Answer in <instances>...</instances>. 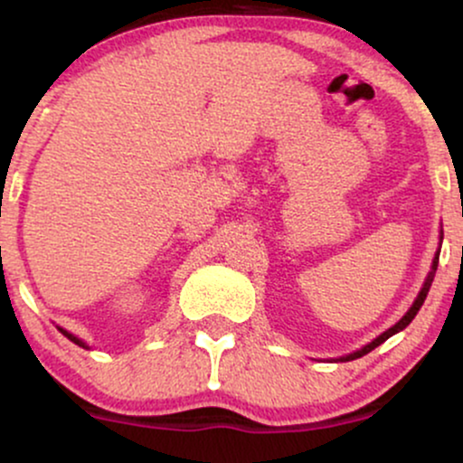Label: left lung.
Masks as SVG:
<instances>
[{
    "mask_svg": "<svg viewBox=\"0 0 463 463\" xmlns=\"http://www.w3.org/2000/svg\"><path fill=\"white\" fill-rule=\"evenodd\" d=\"M438 261H439V252L435 254V259H433V265H431V272H429V276H427V280H424V285H422V289H420V294H418V298H416V302H413L411 305V309H409L405 316L401 317V322H396L394 326L392 328H387V331L383 333V335H379V337L374 339V342H370L368 346H364L361 350H357V353H353V354H348V357H342V361H353V359H359V357H364V354H368L370 350H374L376 346H381V344L385 342V339H390L392 335H396L398 331H402V328L405 326H409V322L413 320V317H416V313L420 311V307H422V302H424V298H427V294H429V289H431V283H433V276H435V269H438Z\"/></svg>",
    "mask_w": 463,
    "mask_h": 463,
    "instance_id": "obj_1",
    "label": "left lung"
}]
</instances>
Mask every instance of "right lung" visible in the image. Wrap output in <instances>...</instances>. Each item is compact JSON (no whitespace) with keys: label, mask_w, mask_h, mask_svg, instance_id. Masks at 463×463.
I'll return each instance as SVG.
<instances>
[{"label":"right lung","mask_w":463,"mask_h":463,"mask_svg":"<svg viewBox=\"0 0 463 463\" xmlns=\"http://www.w3.org/2000/svg\"><path fill=\"white\" fill-rule=\"evenodd\" d=\"M61 333H62V335H65V337H67V339H71V342H73V344H78V346H82V348H87V346H84V342H82V339H78V337H76V335H71V333H67V331H62V328H61Z\"/></svg>","instance_id":"right-lung-1"}]
</instances>
